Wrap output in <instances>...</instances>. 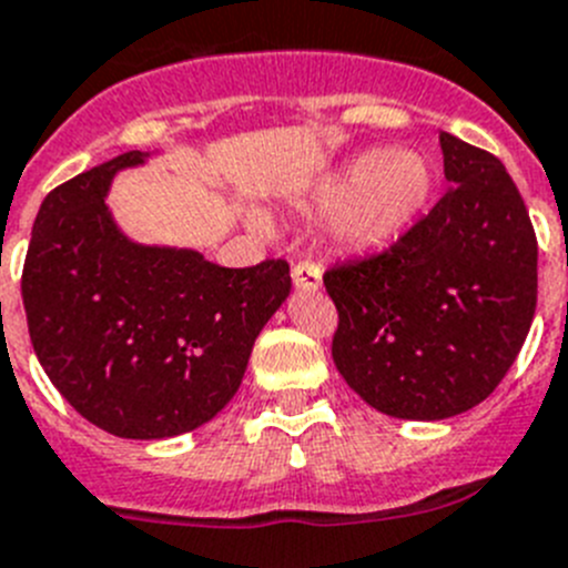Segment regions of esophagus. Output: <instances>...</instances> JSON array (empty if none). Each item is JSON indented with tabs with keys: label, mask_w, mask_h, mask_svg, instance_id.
<instances>
[{
	"label": "esophagus",
	"mask_w": 568,
	"mask_h": 568,
	"mask_svg": "<svg viewBox=\"0 0 568 568\" xmlns=\"http://www.w3.org/2000/svg\"><path fill=\"white\" fill-rule=\"evenodd\" d=\"M293 284L301 293H315V290H321V284H324V278H321V264L312 262V258H304V262L295 264Z\"/></svg>",
	"instance_id": "esophagus-1"
}]
</instances>
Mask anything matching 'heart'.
I'll list each match as a JSON object with an SVG mask.
<instances>
[{
    "label": "heart",
    "mask_w": 568,
    "mask_h": 568,
    "mask_svg": "<svg viewBox=\"0 0 568 568\" xmlns=\"http://www.w3.org/2000/svg\"><path fill=\"white\" fill-rule=\"evenodd\" d=\"M434 191V169L410 149H372L326 176L310 211L335 216L332 233L352 253L392 244L419 216Z\"/></svg>",
    "instance_id": "b5f03b06"
}]
</instances>
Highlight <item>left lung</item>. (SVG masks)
Masks as SVG:
<instances>
[{
    "label": "left lung",
    "mask_w": 568,
    "mask_h": 568,
    "mask_svg": "<svg viewBox=\"0 0 568 568\" xmlns=\"http://www.w3.org/2000/svg\"><path fill=\"white\" fill-rule=\"evenodd\" d=\"M439 202L377 256L326 270L332 361L372 408L447 419L490 397L538 301V242L513 176L485 149L439 134Z\"/></svg>",
    "instance_id": "1"
}]
</instances>
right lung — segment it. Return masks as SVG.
<instances>
[{
    "label": "right lung",
    "instance_id": "right-lung-1",
    "mask_svg": "<svg viewBox=\"0 0 568 568\" xmlns=\"http://www.w3.org/2000/svg\"><path fill=\"white\" fill-rule=\"evenodd\" d=\"M149 152H126L44 196L22 301L36 357L61 397L121 439H169L220 414L284 301L290 264L220 267L189 247L132 242L109 185Z\"/></svg>",
    "mask_w": 568,
    "mask_h": 568
}]
</instances>
